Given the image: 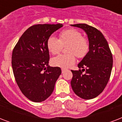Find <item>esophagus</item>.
I'll use <instances>...</instances> for the list:
<instances>
[{"label":"esophagus","instance_id":"obj_1","mask_svg":"<svg viewBox=\"0 0 122 122\" xmlns=\"http://www.w3.org/2000/svg\"><path fill=\"white\" fill-rule=\"evenodd\" d=\"M61 71H62V73H63L65 71V69H64V68L61 69Z\"/></svg>","mask_w":122,"mask_h":122}]
</instances>
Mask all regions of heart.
Returning a JSON list of instances; mask_svg holds the SVG:
<instances>
[{"label":"heart","mask_w":122,"mask_h":122,"mask_svg":"<svg viewBox=\"0 0 122 122\" xmlns=\"http://www.w3.org/2000/svg\"><path fill=\"white\" fill-rule=\"evenodd\" d=\"M68 54H61L52 59V64L54 66L67 68L75 62V56L78 58H83L89 51L88 40L82 37L81 33L76 29H68L59 33V39L51 36L47 40V46L49 51L55 55L59 54L63 46H66Z\"/></svg>","instance_id":"b5f03b06"}]
</instances>
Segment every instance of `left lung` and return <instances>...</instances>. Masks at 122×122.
Segmentation results:
<instances>
[{"instance_id":"8db88e82","label":"left lung","mask_w":122,"mask_h":122,"mask_svg":"<svg viewBox=\"0 0 122 122\" xmlns=\"http://www.w3.org/2000/svg\"><path fill=\"white\" fill-rule=\"evenodd\" d=\"M83 30L87 35L89 51L78 63L79 70H71V85L73 92L83 99H91L100 94L110 80L113 56L104 35L87 24L71 25ZM80 68H82L81 71ZM85 71L84 74H82Z\"/></svg>"}]
</instances>
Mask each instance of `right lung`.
Listing matches in <instances>:
<instances>
[{"mask_svg": "<svg viewBox=\"0 0 122 122\" xmlns=\"http://www.w3.org/2000/svg\"><path fill=\"white\" fill-rule=\"evenodd\" d=\"M63 26L60 23L31 26L13 49L12 67L15 80L22 93L33 102L44 101L51 95L61 73L59 67L49 65L47 42L50 36Z\"/></svg>", "mask_w": 122, "mask_h": 122, "instance_id": "add662e5", "label": "right lung"}]
</instances>
